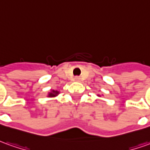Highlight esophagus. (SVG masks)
<instances>
[{"label": "esophagus", "mask_w": 150, "mask_h": 150, "mask_svg": "<svg viewBox=\"0 0 150 150\" xmlns=\"http://www.w3.org/2000/svg\"><path fill=\"white\" fill-rule=\"evenodd\" d=\"M80 80H81V79H80V77H74V81H80Z\"/></svg>", "instance_id": "34e87169"}]
</instances>
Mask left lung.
Here are the masks:
<instances>
[{"mask_svg":"<svg viewBox=\"0 0 150 150\" xmlns=\"http://www.w3.org/2000/svg\"><path fill=\"white\" fill-rule=\"evenodd\" d=\"M97 96H99V97H100V96H101L100 95H97Z\"/></svg>","mask_w":150,"mask_h":150,"instance_id":"left-lung-1","label":"left lung"}]
</instances>
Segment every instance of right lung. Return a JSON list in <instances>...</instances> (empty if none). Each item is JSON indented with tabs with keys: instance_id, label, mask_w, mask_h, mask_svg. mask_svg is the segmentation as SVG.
<instances>
[{
	"instance_id": "1",
	"label": "right lung",
	"mask_w": 150,
	"mask_h": 150,
	"mask_svg": "<svg viewBox=\"0 0 150 150\" xmlns=\"http://www.w3.org/2000/svg\"><path fill=\"white\" fill-rule=\"evenodd\" d=\"M59 94V91L57 90H51L49 93H48V96L47 97H50V98H54V97H56Z\"/></svg>"
}]
</instances>
